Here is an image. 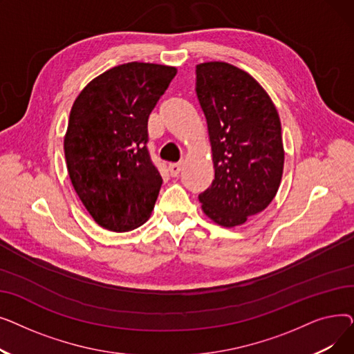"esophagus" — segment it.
I'll use <instances>...</instances> for the list:
<instances>
[{"instance_id":"esophagus-1","label":"esophagus","mask_w":354,"mask_h":354,"mask_svg":"<svg viewBox=\"0 0 354 354\" xmlns=\"http://www.w3.org/2000/svg\"><path fill=\"white\" fill-rule=\"evenodd\" d=\"M182 171V163H171L169 165V172H171V176H178Z\"/></svg>"}]
</instances>
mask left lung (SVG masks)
I'll return each mask as SVG.
<instances>
[{
  "instance_id": "1",
  "label": "left lung",
  "mask_w": 354,
  "mask_h": 354,
  "mask_svg": "<svg viewBox=\"0 0 354 354\" xmlns=\"http://www.w3.org/2000/svg\"><path fill=\"white\" fill-rule=\"evenodd\" d=\"M196 96L207 118L215 178L199 195L222 227L264 211L284 166L281 122L267 91L248 73L222 62L196 66Z\"/></svg>"
}]
</instances>
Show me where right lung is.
<instances>
[{"label": "right lung", "instance_id": "obj_1", "mask_svg": "<svg viewBox=\"0 0 354 354\" xmlns=\"http://www.w3.org/2000/svg\"><path fill=\"white\" fill-rule=\"evenodd\" d=\"M176 68L126 63L91 80L74 102L64 138L67 171L97 224L126 232L151 216L162 176L147 151V120Z\"/></svg>", "mask_w": 354, "mask_h": 354}]
</instances>
